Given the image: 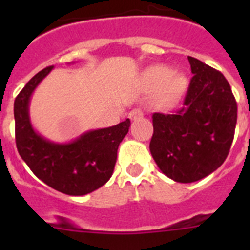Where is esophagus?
<instances>
[{"instance_id": "1", "label": "esophagus", "mask_w": 250, "mask_h": 250, "mask_svg": "<svg viewBox=\"0 0 250 250\" xmlns=\"http://www.w3.org/2000/svg\"><path fill=\"white\" fill-rule=\"evenodd\" d=\"M143 115H144V112L141 111L140 109H134L129 112V118L130 120H136V119H140Z\"/></svg>"}]
</instances>
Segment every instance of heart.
<instances>
[{
	"label": "heart",
	"mask_w": 250,
	"mask_h": 250,
	"mask_svg": "<svg viewBox=\"0 0 250 250\" xmlns=\"http://www.w3.org/2000/svg\"><path fill=\"white\" fill-rule=\"evenodd\" d=\"M145 89L147 91H156V105L159 107H170L175 105L184 94L188 86L187 77L183 74H174L167 66H155L147 70L144 77Z\"/></svg>",
	"instance_id": "obj_1"
}]
</instances>
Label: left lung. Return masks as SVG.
Here are the masks:
<instances>
[{
    "instance_id": "1",
    "label": "left lung",
    "mask_w": 250,
    "mask_h": 250,
    "mask_svg": "<svg viewBox=\"0 0 250 250\" xmlns=\"http://www.w3.org/2000/svg\"><path fill=\"white\" fill-rule=\"evenodd\" d=\"M194 75L182 109L152 115L150 152L167 178L193 183L215 171L229 154L237 103L222 72L188 56Z\"/></svg>"
}]
</instances>
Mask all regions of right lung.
Masks as SVG:
<instances>
[{"label": "right lung", "instance_id": "right-lung-1", "mask_svg": "<svg viewBox=\"0 0 250 250\" xmlns=\"http://www.w3.org/2000/svg\"><path fill=\"white\" fill-rule=\"evenodd\" d=\"M52 68L54 66H50L35 75L15 100L17 150L32 173L48 187L67 195H86L111 178L118 147L129 131L130 120L90 130L68 143H55L43 138L31 123L30 101Z\"/></svg>", "mask_w": 250, "mask_h": 250}]
</instances>
